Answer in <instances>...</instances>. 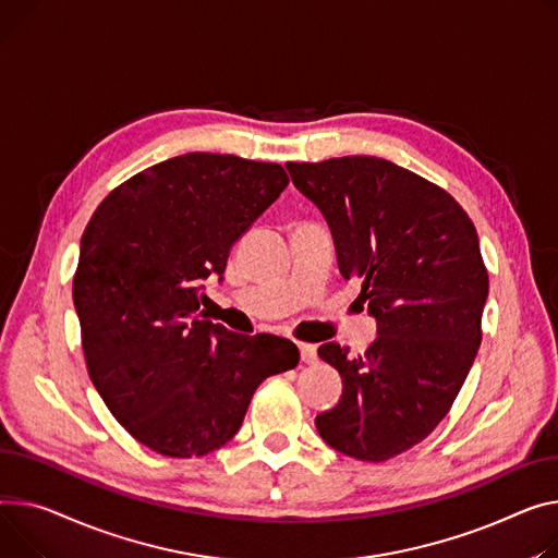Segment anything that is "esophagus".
I'll return each mask as SVG.
<instances>
[{
    "label": "esophagus",
    "mask_w": 558,
    "mask_h": 558,
    "mask_svg": "<svg viewBox=\"0 0 558 558\" xmlns=\"http://www.w3.org/2000/svg\"><path fill=\"white\" fill-rule=\"evenodd\" d=\"M299 350H301V359L305 361V363H316V345H312V343H299Z\"/></svg>",
    "instance_id": "1"
}]
</instances>
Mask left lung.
<instances>
[{
    "label": "left lung",
    "mask_w": 558,
    "mask_h": 558,
    "mask_svg": "<svg viewBox=\"0 0 558 558\" xmlns=\"http://www.w3.org/2000/svg\"><path fill=\"white\" fill-rule=\"evenodd\" d=\"M323 213L345 280L379 337L352 356L323 343L343 395L316 417L343 456L384 462L413 449L447 417L482 341L489 276L473 221L439 185L377 157L287 163Z\"/></svg>",
    "instance_id": "8db88e82"
}]
</instances>
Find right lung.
<instances>
[{
  "label": "right lung",
  "mask_w": 558,
  "mask_h": 558,
  "mask_svg": "<svg viewBox=\"0 0 558 558\" xmlns=\"http://www.w3.org/2000/svg\"><path fill=\"white\" fill-rule=\"evenodd\" d=\"M278 163L191 153L111 191L81 240L73 305L92 384L125 430L168 458H199L240 430L255 388L299 365L271 333L199 316L204 280L287 189Z\"/></svg>",
  "instance_id": "1"
}]
</instances>
